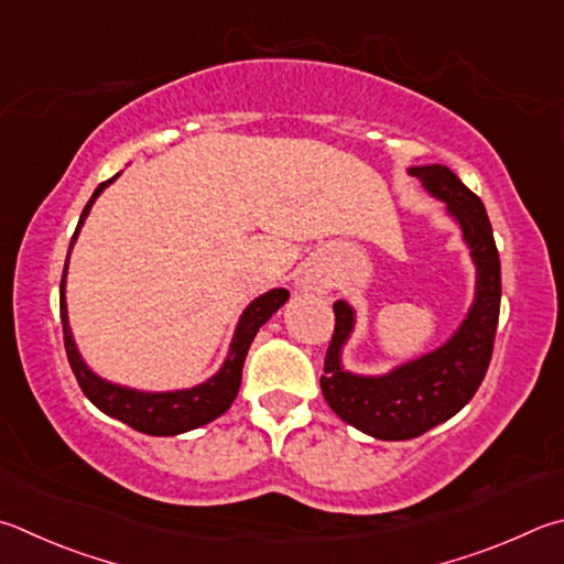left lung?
<instances>
[{"label": "left lung", "mask_w": 564, "mask_h": 564, "mask_svg": "<svg viewBox=\"0 0 564 564\" xmlns=\"http://www.w3.org/2000/svg\"><path fill=\"white\" fill-rule=\"evenodd\" d=\"M409 172L448 204L464 229L478 281L474 308L452 340L384 377H357L343 370L340 347L352 330V311L343 301L333 303L335 330L325 352L323 397L343 422L384 442L422 436L470 402L490 365L500 313V259L484 202L444 165Z\"/></svg>", "instance_id": "left-lung-1"}]
</instances>
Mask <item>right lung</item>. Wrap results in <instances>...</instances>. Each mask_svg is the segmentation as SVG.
Here are the masks:
<instances>
[{"mask_svg":"<svg viewBox=\"0 0 564 564\" xmlns=\"http://www.w3.org/2000/svg\"><path fill=\"white\" fill-rule=\"evenodd\" d=\"M112 180L116 177H110L108 182H100L98 189L94 192V197L88 199L86 209L78 219L74 237H70V247H74V241L78 237L80 224H84V219L88 217L90 204L96 202L98 194L104 192L106 184H110ZM66 265H68V256H66ZM66 265H64V275H61V323H64V345H66L70 370H74L80 389H84V394L100 409V412L116 416L120 422H126L128 426L135 429V432L150 434V436H175L182 432H189V429H197L227 412L239 394L241 367H243V360H247L251 340L256 337V333H259V327L269 321V317L279 311L285 301H289V291L273 289L269 293H263L261 299H256L249 308L243 311L237 335H234L231 340L227 362H224L221 370L214 375L212 380L192 389H180V392H135V389L118 387L100 380L98 375L88 370L84 360H80V355L76 352L74 337H70V327H68V317H66V299H64Z\"/></svg>","mask_w":564,"mask_h":564,"instance_id":"add662e5","label":"right lung"}]
</instances>
